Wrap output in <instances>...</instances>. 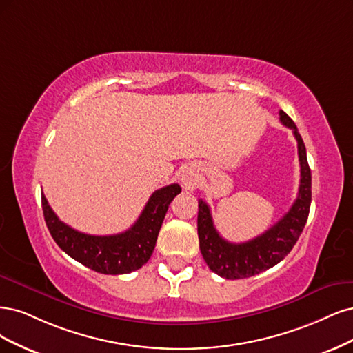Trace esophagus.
<instances>
[{
    "mask_svg": "<svg viewBox=\"0 0 353 353\" xmlns=\"http://www.w3.org/2000/svg\"><path fill=\"white\" fill-rule=\"evenodd\" d=\"M181 183H183L185 189L193 190V188L196 186V179H195V176H193L192 173L185 172L183 174H181Z\"/></svg>",
    "mask_w": 353,
    "mask_h": 353,
    "instance_id": "34e87169",
    "label": "esophagus"
}]
</instances>
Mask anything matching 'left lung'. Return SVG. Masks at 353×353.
<instances>
[{
	"instance_id": "1",
	"label": "left lung",
	"mask_w": 353,
	"mask_h": 353,
	"mask_svg": "<svg viewBox=\"0 0 353 353\" xmlns=\"http://www.w3.org/2000/svg\"><path fill=\"white\" fill-rule=\"evenodd\" d=\"M280 121L292 129L298 141L301 164V185L298 198L284 217L265 233L243 243H232L220 236L211 217L210 207L198 201V236L199 249L207 265L220 277L236 280L259 274L279 264L286 256L303 230L311 207V168L306 160L305 143L296 124L280 110Z\"/></svg>"
}]
</instances>
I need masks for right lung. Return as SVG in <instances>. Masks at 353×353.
I'll return each instance as SVG.
<instances>
[{"label":"right lung","instance_id":"add662e5","mask_svg":"<svg viewBox=\"0 0 353 353\" xmlns=\"http://www.w3.org/2000/svg\"><path fill=\"white\" fill-rule=\"evenodd\" d=\"M180 192L177 183L155 190L130 229L111 236H94L72 229L57 217L43 193L42 211L52 239L67 255L101 274H128L151 258L170 202Z\"/></svg>","mask_w":353,"mask_h":353}]
</instances>
